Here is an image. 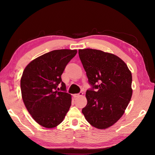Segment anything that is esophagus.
I'll use <instances>...</instances> for the list:
<instances>
[{
    "mask_svg": "<svg viewBox=\"0 0 155 155\" xmlns=\"http://www.w3.org/2000/svg\"><path fill=\"white\" fill-rule=\"evenodd\" d=\"M83 92H80L79 93H78V94H74L73 95V96L74 97H79V96H81L82 95H83Z\"/></svg>",
    "mask_w": 155,
    "mask_h": 155,
    "instance_id": "esophagus-1",
    "label": "esophagus"
}]
</instances>
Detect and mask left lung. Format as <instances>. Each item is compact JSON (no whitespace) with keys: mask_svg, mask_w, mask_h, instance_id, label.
Returning <instances> with one entry per match:
<instances>
[{"mask_svg":"<svg viewBox=\"0 0 155 155\" xmlns=\"http://www.w3.org/2000/svg\"><path fill=\"white\" fill-rule=\"evenodd\" d=\"M79 56L91 86L82 112L94 127L107 129L121 118L130 100L131 72L114 54L87 48L79 50Z\"/></svg>","mask_w":155,"mask_h":155,"instance_id":"left-lung-1","label":"left lung"}]
</instances>
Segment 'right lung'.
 I'll use <instances>...</instances> for the list:
<instances>
[{
	"mask_svg": "<svg viewBox=\"0 0 155 155\" xmlns=\"http://www.w3.org/2000/svg\"><path fill=\"white\" fill-rule=\"evenodd\" d=\"M76 54V50L51 51L33 60L23 71L22 100L32 118L45 127L61 123L71 105V95L67 92L61 75Z\"/></svg>",
	"mask_w": 155,
	"mask_h": 155,
	"instance_id": "add662e5",
	"label": "right lung"
}]
</instances>
